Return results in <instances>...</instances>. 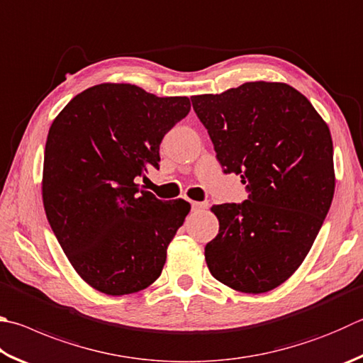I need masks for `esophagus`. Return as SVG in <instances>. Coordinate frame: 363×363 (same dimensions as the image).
<instances>
[{
    "mask_svg": "<svg viewBox=\"0 0 363 363\" xmlns=\"http://www.w3.org/2000/svg\"><path fill=\"white\" fill-rule=\"evenodd\" d=\"M192 209L195 213H200V211L208 209V203L206 201H192Z\"/></svg>",
    "mask_w": 363,
    "mask_h": 363,
    "instance_id": "obj_1",
    "label": "esophagus"
}]
</instances>
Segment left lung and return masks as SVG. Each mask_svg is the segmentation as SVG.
Returning a JSON list of instances; mask_svg holds the SVG:
<instances>
[{"label": "left lung", "mask_w": 363, "mask_h": 363, "mask_svg": "<svg viewBox=\"0 0 363 363\" xmlns=\"http://www.w3.org/2000/svg\"><path fill=\"white\" fill-rule=\"evenodd\" d=\"M225 173L249 200L214 204L219 233L204 247L211 274L242 294H265L298 269L335 194L328 125L284 82L255 81L192 96Z\"/></svg>", "instance_id": "obj_1"}]
</instances>
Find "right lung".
I'll use <instances>...</instances> for the list:
<instances>
[{
	"label": "right lung",
	"instance_id": "add662e5",
	"mask_svg": "<svg viewBox=\"0 0 363 363\" xmlns=\"http://www.w3.org/2000/svg\"><path fill=\"white\" fill-rule=\"evenodd\" d=\"M189 111L187 96L106 82L76 95L52 122L45 216L72 268L98 292L135 294L160 276L190 204L157 200L135 179L147 164L159 168L163 136Z\"/></svg>",
	"mask_w": 363,
	"mask_h": 363
}]
</instances>
